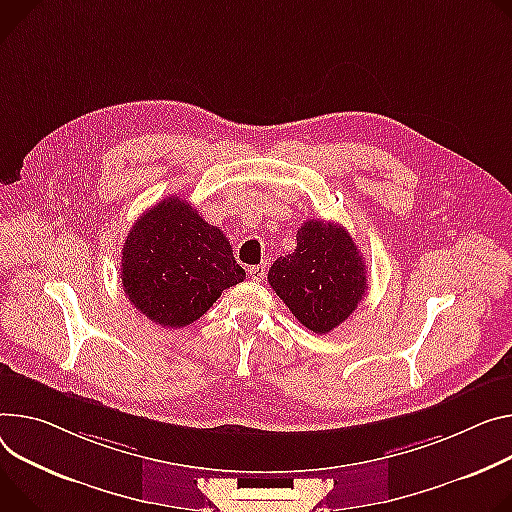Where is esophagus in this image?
<instances>
[{
    "label": "esophagus",
    "mask_w": 512,
    "mask_h": 512,
    "mask_svg": "<svg viewBox=\"0 0 512 512\" xmlns=\"http://www.w3.org/2000/svg\"><path fill=\"white\" fill-rule=\"evenodd\" d=\"M265 273H267V263H261V265H253V267H249V275H251V280H253V282H261L263 277H265Z\"/></svg>",
    "instance_id": "1"
}]
</instances>
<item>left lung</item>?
Wrapping results in <instances>:
<instances>
[{
	"instance_id": "1",
	"label": "left lung",
	"mask_w": 512,
	"mask_h": 512,
	"mask_svg": "<svg viewBox=\"0 0 512 512\" xmlns=\"http://www.w3.org/2000/svg\"><path fill=\"white\" fill-rule=\"evenodd\" d=\"M294 253L277 259L267 282L312 333H331L367 292V271L349 232L337 222L306 220Z\"/></svg>"
}]
</instances>
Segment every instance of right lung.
<instances>
[{
    "instance_id": "1",
    "label": "right lung",
    "mask_w": 512,
    "mask_h": 512,
    "mask_svg": "<svg viewBox=\"0 0 512 512\" xmlns=\"http://www.w3.org/2000/svg\"><path fill=\"white\" fill-rule=\"evenodd\" d=\"M128 300L159 327L198 320L226 288L245 280L224 232L198 210L169 196L134 222L122 247Z\"/></svg>"
}]
</instances>
